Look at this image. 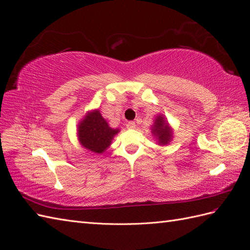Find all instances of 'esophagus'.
<instances>
[{
	"mask_svg": "<svg viewBox=\"0 0 250 250\" xmlns=\"http://www.w3.org/2000/svg\"><path fill=\"white\" fill-rule=\"evenodd\" d=\"M136 126L134 121H129V123H126V127L127 129H134V127Z\"/></svg>",
	"mask_w": 250,
	"mask_h": 250,
	"instance_id": "1",
	"label": "esophagus"
}]
</instances>
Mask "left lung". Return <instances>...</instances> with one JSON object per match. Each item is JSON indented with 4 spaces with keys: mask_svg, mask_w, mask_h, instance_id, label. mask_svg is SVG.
<instances>
[{
    "mask_svg": "<svg viewBox=\"0 0 250 250\" xmlns=\"http://www.w3.org/2000/svg\"><path fill=\"white\" fill-rule=\"evenodd\" d=\"M151 133L162 146H165L172 138V130L163 115L156 116L154 124L151 126Z\"/></svg>",
    "mask_w": 250,
    "mask_h": 250,
    "instance_id": "1",
    "label": "left lung"
}]
</instances>
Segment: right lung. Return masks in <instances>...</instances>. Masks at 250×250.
<instances>
[{"label": "right lung", "instance_id": "add662e5", "mask_svg": "<svg viewBox=\"0 0 250 250\" xmlns=\"http://www.w3.org/2000/svg\"><path fill=\"white\" fill-rule=\"evenodd\" d=\"M119 132L108 125L102 117L99 109L87 114L80 121L78 126V137L82 146L95 153H103L112 144L114 136Z\"/></svg>", "mask_w": 250, "mask_h": 250}]
</instances>
